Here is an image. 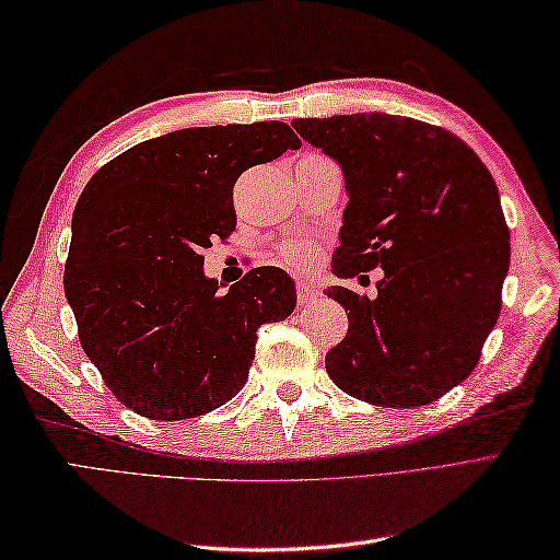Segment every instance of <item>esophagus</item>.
<instances>
[{"label": "esophagus", "instance_id": "esophagus-1", "mask_svg": "<svg viewBox=\"0 0 560 560\" xmlns=\"http://www.w3.org/2000/svg\"><path fill=\"white\" fill-rule=\"evenodd\" d=\"M295 293H299V303L301 305H311L313 301L319 299V289L311 281H299L295 283Z\"/></svg>", "mask_w": 560, "mask_h": 560}]
</instances>
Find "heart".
I'll list each match as a JSON object with an SVG mask.
<instances>
[{
	"instance_id": "1",
	"label": "heart",
	"mask_w": 560,
	"mask_h": 560,
	"mask_svg": "<svg viewBox=\"0 0 560 560\" xmlns=\"http://www.w3.org/2000/svg\"><path fill=\"white\" fill-rule=\"evenodd\" d=\"M283 259L293 267H307L315 259V247L311 243H289L283 247Z\"/></svg>"
}]
</instances>
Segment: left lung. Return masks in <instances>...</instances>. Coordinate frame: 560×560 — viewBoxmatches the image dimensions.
Returning <instances> with one entry per match:
<instances>
[{"mask_svg":"<svg viewBox=\"0 0 560 560\" xmlns=\"http://www.w3.org/2000/svg\"><path fill=\"white\" fill-rule=\"evenodd\" d=\"M343 173L331 271L383 269L368 299L329 287L349 331L327 351L347 395L383 407H421L457 387L479 361L501 313L510 231L481 159L443 127L387 113L291 122Z\"/></svg>","mask_w":560,"mask_h":560,"instance_id":"obj_1","label":"left lung"}]
</instances>
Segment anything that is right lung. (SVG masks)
I'll return each mask as SVG.
<instances>
[{"instance_id":"obj_1","label":"right lung","mask_w":560,"mask_h":560,"mask_svg":"<svg viewBox=\"0 0 560 560\" xmlns=\"http://www.w3.org/2000/svg\"><path fill=\"white\" fill-rule=\"evenodd\" d=\"M289 149L301 139L277 120L175 129L83 187L65 295L83 351L125 407L153 421L221 407L245 385L257 329L293 313L283 269H253L221 293L199 255L235 229L241 173Z\"/></svg>"}]
</instances>
